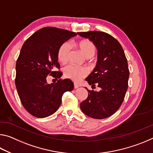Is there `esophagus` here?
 I'll return each instance as SVG.
<instances>
[{
	"mask_svg": "<svg viewBox=\"0 0 153 153\" xmlns=\"http://www.w3.org/2000/svg\"><path fill=\"white\" fill-rule=\"evenodd\" d=\"M79 87V85H77V84H74V88L76 89V88H78Z\"/></svg>",
	"mask_w": 153,
	"mask_h": 153,
	"instance_id": "obj_1",
	"label": "esophagus"
}]
</instances>
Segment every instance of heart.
Here are the masks:
<instances>
[{
	"label": "heart",
	"instance_id": "obj_1",
	"mask_svg": "<svg viewBox=\"0 0 153 153\" xmlns=\"http://www.w3.org/2000/svg\"><path fill=\"white\" fill-rule=\"evenodd\" d=\"M77 46L82 53L87 58H90L94 55L97 48L94 44L88 40H82L77 43ZM71 51V45L68 42H63L58 50V59L61 63H65L68 60L69 53ZM64 75L67 78L74 82H79L88 74V69L84 66H76L74 65H68L64 68Z\"/></svg>",
	"mask_w": 153,
	"mask_h": 153
}]
</instances>
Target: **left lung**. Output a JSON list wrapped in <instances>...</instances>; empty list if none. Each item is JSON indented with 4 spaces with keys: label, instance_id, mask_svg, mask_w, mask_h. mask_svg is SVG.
Here are the masks:
<instances>
[{
    "label": "left lung",
    "instance_id": "8db88e82",
    "mask_svg": "<svg viewBox=\"0 0 153 153\" xmlns=\"http://www.w3.org/2000/svg\"><path fill=\"white\" fill-rule=\"evenodd\" d=\"M77 34L88 38L97 48V65L86 80L92 88L97 85L100 88L99 92L86 88L88 96L80 103V108L92 118L110 117L121 107L128 87L129 71L123 48L107 33L91 31Z\"/></svg>",
    "mask_w": 153,
    "mask_h": 153
}]
</instances>
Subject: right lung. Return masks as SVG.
<instances>
[{"mask_svg": "<svg viewBox=\"0 0 153 153\" xmlns=\"http://www.w3.org/2000/svg\"><path fill=\"white\" fill-rule=\"evenodd\" d=\"M77 33L60 28L46 27L25 40L16 62L15 86L22 104L38 118L48 117L60 107L62 97L74 89L69 79L48 84V76L59 79L61 71L58 50L63 42Z\"/></svg>", "mask_w": 153, "mask_h": 153, "instance_id": "right-lung-1", "label": "right lung"}]
</instances>
